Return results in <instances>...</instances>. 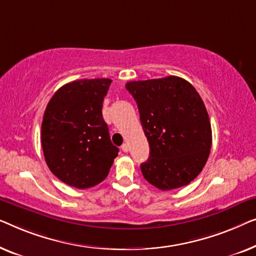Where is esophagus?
<instances>
[{"instance_id":"obj_1","label":"esophagus","mask_w":256,"mask_h":256,"mask_svg":"<svg viewBox=\"0 0 256 256\" xmlns=\"http://www.w3.org/2000/svg\"><path fill=\"white\" fill-rule=\"evenodd\" d=\"M122 150H123V152H125V153H128L130 150L128 144H123V146H122Z\"/></svg>"}]
</instances>
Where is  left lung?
<instances>
[{
    "instance_id": "8db88e82",
    "label": "left lung",
    "mask_w": 256,
    "mask_h": 256,
    "mask_svg": "<svg viewBox=\"0 0 256 256\" xmlns=\"http://www.w3.org/2000/svg\"><path fill=\"white\" fill-rule=\"evenodd\" d=\"M150 145L144 178L160 190L189 184L206 164L212 132L204 102L178 76L128 82Z\"/></svg>"
}]
</instances>
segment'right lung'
<instances>
[{"instance_id":"1","label":"right lung","mask_w":256,"mask_h":256,"mask_svg":"<svg viewBox=\"0 0 256 256\" xmlns=\"http://www.w3.org/2000/svg\"><path fill=\"white\" fill-rule=\"evenodd\" d=\"M110 78H84L58 89L46 106L42 146L50 170L78 189L98 184L109 174L118 148L103 120Z\"/></svg>"}]
</instances>
